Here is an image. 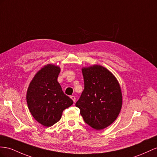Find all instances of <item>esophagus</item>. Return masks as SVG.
<instances>
[{"instance_id":"34e87169","label":"esophagus","mask_w":157,"mask_h":157,"mask_svg":"<svg viewBox=\"0 0 157 157\" xmlns=\"http://www.w3.org/2000/svg\"><path fill=\"white\" fill-rule=\"evenodd\" d=\"M70 98H71L72 100H73L74 102H75V96H74V95H71V96H70Z\"/></svg>"}]
</instances>
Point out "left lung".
<instances>
[{"instance_id":"1","label":"left lung","mask_w":157,"mask_h":157,"mask_svg":"<svg viewBox=\"0 0 157 157\" xmlns=\"http://www.w3.org/2000/svg\"><path fill=\"white\" fill-rule=\"evenodd\" d=\"M84 90L75 106L88 125L101 130L118 117L122 106V94L117 79L103 66L83 68Z\"/></svg>"}]
</instances>
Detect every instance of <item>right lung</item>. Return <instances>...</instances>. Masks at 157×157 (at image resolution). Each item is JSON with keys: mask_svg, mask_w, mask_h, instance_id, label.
<instances>
[{"mask_svg": "<svg viewBox=\"0 0 157 157\" xmlns=\"http://www.w3.org/2000/svg\"><path fill=\"white\" fill-rule=\"evenodd\" d=\"M59 67L48 64L37 72L27 91L28 107L34 118L42 125L52 126L62 112L74 101L64 94L58 82Z\"/></svg>", "mask_w": 157, "mask_h": 157, "instance_id": "obj_1", "label": "right lung"}]
</instances>
